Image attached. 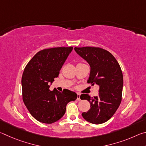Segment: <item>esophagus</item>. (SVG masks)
I'll list each match as a JSON object with an SVG mask.
<instances>
[{
  "mask_svg": "<svg viewBox=\"0 0 146 146\" xmlns=\"http://www.w3.org/2000/svg\"><path fill=\"white\" fill-rule=\"evenodd\" d=\"M77 100H80V94L77 93V98H76Z\"/></svg>",
  "mask_w": 146,
  "mask_h": 146,
  "instance_id": "34e87169",
  "label": "esophagus"
}]
</instances>
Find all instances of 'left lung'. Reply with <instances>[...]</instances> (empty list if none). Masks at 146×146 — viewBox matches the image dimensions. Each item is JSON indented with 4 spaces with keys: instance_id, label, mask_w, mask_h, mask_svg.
<instances>
[{
    "instance_id": "1",
    "label": "left lung",
    "mask_w": 146,
    "mask_h": 146,
    "mask_svg": "<svg viewBox=\"0 0 146 146\" xmlns=\"http://www.w3.org/2000/svg\"><path fill=\"white\" fill-rule=\"evenodd\" d=\"M75 50L90 64L91 72L88 82L99 86L98 95L91 97L82 94L80 99L90 103V109L82 113L86 120L100 124L110 120L122 101L123 75L119 64L111 53L98 47L76 48Z\"/></svg>"
}]
</instances>
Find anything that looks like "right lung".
I'll use <instances>...</instances> for the list:
<instances>
[{
  "mask_svg": "<svg viewBox=\"0 0 146 146\" xmlns=\"http://www.w3.org/2000/svg\"><path fill=\"white\" fill-rule=\"evenodd\" d=\"M73 47L44 49L27 64L22 76L23 100L36 120L51 123L65 114L66 105L77 95L68 90L62 92L49 90V83L57 77Z\"/></svg>",
  "mask_w": 146,
  "mask_h": 146,
  "instance_id": "1",
  "label": "right lung"
}]
</instances>
